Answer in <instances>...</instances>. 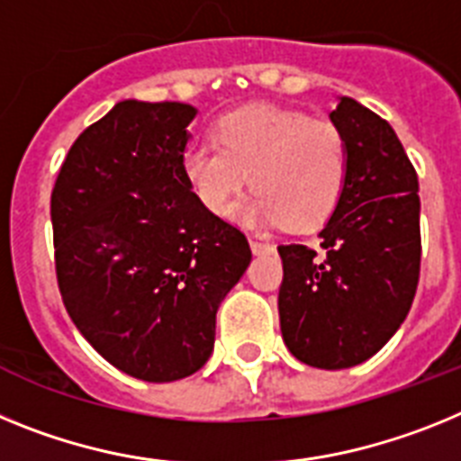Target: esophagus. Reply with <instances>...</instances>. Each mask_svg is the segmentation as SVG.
I'll return each mask as SVG.
<instances>
[{
	"mask_svg": "<svg viewBox=\"0 0 461 461\" xmlns=\"http://www.w3.org/2000/svg\"><path fill=\"white\" fill-rule=\"evenodd\" d=\"M250 250L255 255H267V253H274V246L267 241H259V239H250Z\"/></svg>",
	"mask_w": 461,
	"mask_h": 461,
	"instance_id": "1",
	"label": "esophagus"
}]
</instances>
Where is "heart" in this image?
Wrapping results in <instances>:
<instances>
[{
  "instance_id": "obj_1",
  "label": "heart",
  "mask_w": 461,
  "mask_h": 461,
  "mask_svg": "<svg viewBox=\"0 0 461 461\" xmlns=\"http://www.w3.org/2000/svg\"><path fill=\"white\" fill-rule=\"evenodd\" d=\"M213 136L218 146L192 143L181 158L183 178L208 213L230 215L253 174L258 192L236 208L243 225L313 230L330 218L348 167L334 122L253 104L220 115Z\"/></svg>"
}]
</instances>
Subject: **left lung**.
Instances as JSON below:
<instances>
[{"instance_id":"1","label":"left lung","mask_w":461,"mask_h":461,"mask_svg":"<svg viewBox=\"0 0 461 461\" xmlns=\"http://www.w3.org/2000/svg\"><path fill=\"white\" fill-rule=\"evenodd\" d=\"M330 120L346 141V181L320 250L278 246L280 331L308 366L348 369L397 334L420 276L418 174L387 120L339 97Z\"/></svg>"}]
</instances>
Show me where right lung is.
<instances>
[{
    "label": "right lung",
    "instance_id": "add662e5",
    "mask_svg": "<svg viewBox=\"0 0 461 461\" xmlns=\"http://www.w3.org/2000/svg\"><path fill=\"white\" fill-rule=\"evenodd\" d=\"M194 115L181 102H118L76 139L50 197L67 313L106 362L148 383L208 362L215 313L253 259L183 178Z\"/></svg>",
    "mask_w": 461,
    "mask_h": 461
}]
</instances>
